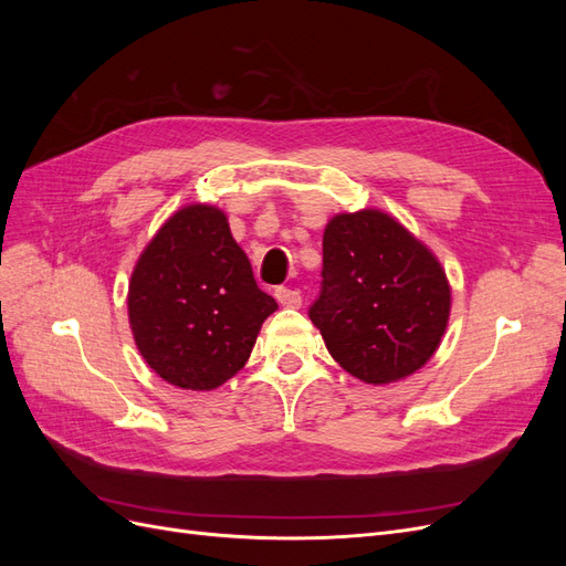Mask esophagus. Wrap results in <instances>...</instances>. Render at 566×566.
<instances>
[{
  "mask_svg": "<svg viewBox=\"0 0 566 566\" xmlns=\"http://www.w3.org/2000/svg\"><path fill=\"white\" fill-rule=\"evenodd\" d=\"M276 300H279L283 306H290V310H297V306L302 304V293H300L297 287L281 285V287H276Z\"/></svg>",
  "mask_w": 566,
  "mask_h": 566,
  "instance_id": "1",
  "label": "esophagus"
}]
</instances>
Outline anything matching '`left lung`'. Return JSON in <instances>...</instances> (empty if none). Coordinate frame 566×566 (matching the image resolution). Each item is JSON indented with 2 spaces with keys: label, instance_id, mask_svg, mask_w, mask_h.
I'll return each instance as SVG.
<instances>
[{
  "label": "left lung",
  "instance_id": "8db88e82",
  "mask_svg": "<svg viewBox=\"0 0 566 566\" xmlns=\"http://www.w3.org/2000/svg\"><path fill=\"white\" fill-rule=\"evenodd\" d=\"M449 310L447 273L399 221L378 210L328 221L310 318L354 378L385 385L424 366L447 331Z\"/></svg>",
  "mask_w": 566,
  "mask_h": 566
}]
</instances>
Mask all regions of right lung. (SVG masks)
<instances>
[{"instance_id":"add662e5","label":"right lung","mask_w":566,"mask_h":566,"mask_svg":"<svg viewBox=\"0 0 566 566\" xmlns=\"http://www.w3.org/2000/svg\"><path fill=\"white\" fill-rule=\"evenodd\" d=\"M129 323L146 364L181 389H214L243 368L279 310L252 276L224 212L188 205L153 238L129 283Z\"/></svg>"}]
</instances>
